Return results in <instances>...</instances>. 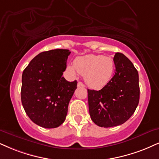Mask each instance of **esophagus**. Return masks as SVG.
Instances as JSON below:
<instances>
[{
    "mask_svg": "<svg viewBox=\"0 0 159 159\" xmlns=\"http://www.w3.org/2000/svg\"><path fill=\"white\" fill-rule=\"evenodd\" d=\"M77 87H85V85H83V83H81V82H78L77 83Z\"/></svg>",
    "mask_w": 159,
    "mask_h": 159,
    "instance_id": "esophagus-1",
    "label": "esophagus"
}]
</instances>
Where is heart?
<instances>
[{
  "mask_svg": "<svg viewBox=\"0 0 159 159\" xmlns=\"http://www.w3.org/2000/svg\"><path fill=\"white\" fill-rule=\"evenodd\" d=\"M68 69L72 74L78 72L83 75L85 83L90 88L100 89L112 79L115 63L111 57L87 54L76 58L74 65H69Z\"/></svg>",
  "mask_w": 159,
  "mask_h": 159,
  "instance_id": "1",
  "label": "heart"
}]
</instances>
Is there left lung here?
Wrapping results in <instances>:
<instances>
[{"label": "left lung", "instance_id": "8db88e82", "mask_svg": "<svg viewBox=\"0 0 159 159\" xmlns=\"http://www.w3.org/2000/svg\"><path fill=\"white\" fill-rule=\"evenodd\" d=\"M114 76L99 91L88 89L89 113L98 126L122 125L134 114L139 102V74L134 64L121 53H116Z\"/></svg>", "mask_w": 159, "mask_h": 159}]
</instances>
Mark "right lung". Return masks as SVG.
Wrapping results in <instances>:
<instances>
[{
	"mask_svg": "<svg viewBox=\"0 0 159 159\" xmlns=\"http://www.w3.org/2000/svg\"><path fill=\"white\" fill-rule=\"evenodd\" d=\"M70 52L54 49L41 52L29 62L22 74L21 102L33 122L54 128L66 120L69 102L77 82L62 77Z\"/></svg>",
	"mask_w": 159,
	"mask_h": 159,
	"instance_id": "add662e5",
	"label": "right lung"
}]
</instances>
